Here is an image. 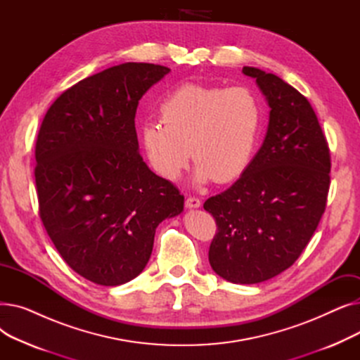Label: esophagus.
<instances>
[{"label": "esophagus", "instance_id": "1", "mask_svg": "<svg viewBox=\"0 0 360 360\" xmlns=\"http://www.w3.org/2000/svg\"><path fill=\"white\" fill-rule=\"evenodd\" d=\"M185 205L188 207V209H198V207L201 205V200L197 197H188L185 201Z\"/></svg>", "mask_w": 360, "mask_h": 360}]
</instances>
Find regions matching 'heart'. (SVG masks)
Masks as SVG:
<instances>
[{
  "instance_id": "1",
  "label": "heart",
  "mask_w": 360,
  "mask_h": 360,
  "mask_svg": "<svg viewBox=\"0 0 360 360\" xmlns=\"http://www.w3.org/2000/svg\"><path fill=\"white\" fill-rule=\"evenodd\" d=\"M160 122H146L141 140L156 172L178 179L190 160L198 165L195 178L226 184L250 166L258 146L262 106L247 87L185 83L159 106Z\"/></svg>"
}]
</instances>
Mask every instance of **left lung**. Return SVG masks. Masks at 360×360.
<instances>
[{
    "label": "left lung",
    "mask_w": 360,
    "mask_h": 360,
    "mask_svg": "<svg viewBox=\"0 0 360 360\" xmlns=\"http://www.w3.org/2000/svg\"><path fill=\"white\" fill-rule=\"evenodd\" d=\"M242 72L267 98V136L242 176L207 200L204 210L217 226L212 269L228 281L254 285L293 266L311 240L326 212L331 158L304 94L271 72Z\"/></svg>",
    "instance_id": "1"
}]
</instances>
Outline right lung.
<instances>
[{
    "label": "right lung",
    "mask_w": 360,
    "mask_h": 360,
    "mask_svg": "<svg viewBox=\"0 0 360 360\" xmlns=\"http://www.w3.org/2000/svg\"><path fill=\"white\" fill-rule=\"evenodd\" d=\"M170 70L110 67L51 105L34 147L39 216L56 251L82 277L118 286L137 277L156 228L184 210V195L139 153L136 112Z\"/></svg>",
    "instance_id": "obj_1"
}]
</instances>
